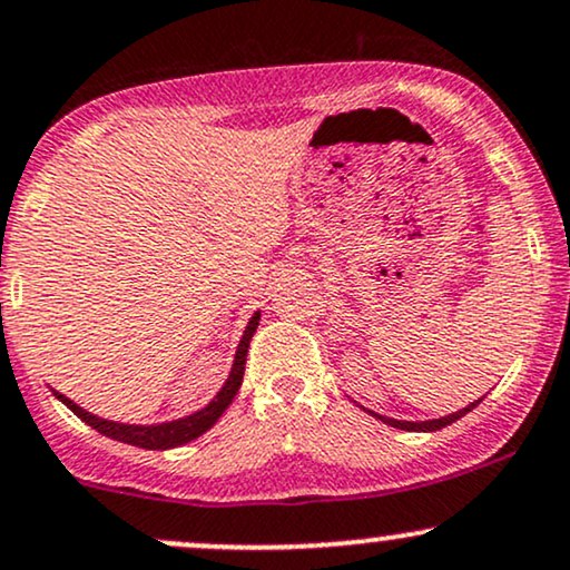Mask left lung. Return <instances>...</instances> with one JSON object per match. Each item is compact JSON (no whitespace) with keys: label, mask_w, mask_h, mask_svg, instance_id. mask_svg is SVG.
Segmentation results:
<instances>
[{"label":"left lung","mask_w":570,"mask_h":570,"mask_svg":"<svg viewBox=\"0 0 570 570\" xmlns=\"http://www.w3.org/2000/svg\"><path fill=\"white\" fill-rule=\"evenodd\" d=\"M478 403H481V401L470 403V406L459 409V411H454V414H445V416H438V420H424V422H406V420H393V416H382V414H374V411H368V414L376 416V420H382V422H385V424H390V428H397V430H409V433H435V430H443L445 424H451V422L462 420V416L468 414V411L475 409Z\"/></svg>","instance_id":"obj_1"}]
</instances>
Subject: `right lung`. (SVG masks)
Instances as JSON below:
<instances>
[{
	"label": "right lung",
	"instance_id": "right-lung-1",
	"mask_svg": "<svg viewBox=\"0 0 570 570\" xmlns=\"http://www.w3.org/2000/svg\"><path fill=\"white\" fill-rule=\"evenodd\" d=\"M257 326H259V311L252 315L249 324H246V328H244L242 340H238V347H236V355H233V366L228 372V380L223 382V387L217 390L215 397H212L207 406L194 411V414H185V416H177V420L156 422V424H129V422L102 420V416L92 414V411H87V409H81L79 403H73L71 397L58 393V390H52V395L58 397L60 403H66V406L71 409L81 422L89 424L92 430H98V433H102L106 438H114V441L137 445V449H148V451L175 449V445L196 441L198 435H204L209 428H215L219 416L225 414V409L230 406V401L236 397L238 387H242L246 351H249V340H252V334L257 332Z\"/></svg>",
	"mask_w": 570,
	"mask_h": 570
}]
</instances>
